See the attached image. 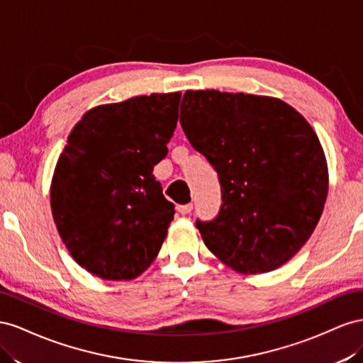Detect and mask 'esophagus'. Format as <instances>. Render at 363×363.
Returning a JSON list of instances; mask_svg holds the SVG:
<instances>
[{
    "instance_id": "34e87169",
    "label": "esophagus",
    "mask_w": 363,
    "mask_h": 363,
    "mask_svg": "<svg viewBox=\"0 0 363 363\" xmlns=\"http://www.w3.org/2000/svg\"><path fill=\"white\" fill-rule=\"evenodd\" d=\"M191 210H193V203H185V205H178V206H176V211H178L182 216L191 213Z\"/></svg>"
}]
</instances>
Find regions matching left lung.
I'll return each mask as SVG.
<instances>
[{"mask_svg":"<svg viewBox=\"0 0 363 363\" xmlns=\"http://www.w3.org/2000/svg\"><path fill=\"white\" fill-rule=\"evenodd\" d=\"M179 121L222 189L214 219L196 220L206 247L243 274L291 260L327 199V161L312 126L278 99L214 89L185 92Z\"/></svg>","mask_w":363,"mask_h":363,"instance_id":"8db88e82","label":"left lung"}]
</instances>
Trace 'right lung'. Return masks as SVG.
<instances>
[{
    "label": "right lung",
    "instance_id": "obj_1",
    "mask_svg": "<svg viewBox=\"0 0 363 363\" xmlns=\"http://www.w3.org/2000/svg\"><path fill=\"white\" fill-rule=\"evenodd\" d=\"M181 92L88 111L68 135L51 211L72 258L103 279H132L157 258L173 220L153 167L167 155Z\"/></svg>",
    "mask_w": 363,
    "mask_h": 363
}]
</instances>
